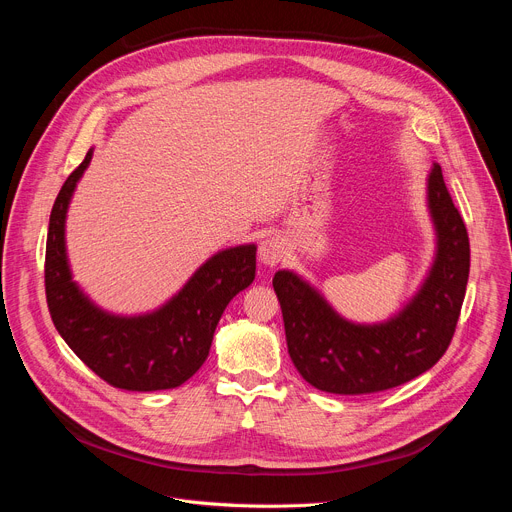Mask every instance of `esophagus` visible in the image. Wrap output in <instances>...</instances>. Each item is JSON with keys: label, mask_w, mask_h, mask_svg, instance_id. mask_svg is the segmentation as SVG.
<instances>
[{"label": "esophagus", "mask_w": 512, "mask_h": 512, "mask_svg": "<svg viewBox=\"0 0 512 512\" xmlns=\"http://www.w3.org/2000/svg\"><path fill=\"white\" fill-rule=\"evenodd\" d=\"M285 257V243L277 237H269L259 245V261L267 267L277 265Z\"/></svg>", "instance_id": "esophagus-1"}]
</instances>
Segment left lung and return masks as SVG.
<instances>
[{"label":"left lung","instance_id":"8db88e82","mask_svg":"<svg viewBox=\"0 0 512 512\" xmlns=\"http://www.w3.org/2000/svg\"><path fill=\"white\" fill-rule=\"evenodd\" d=\"M425 206L435 235L433 259L413 296L387 320H348L300 273L279 269L273 275L289 356L312 387L336 395L377 393L419 377L444 356L466 296L470 243L435 162Z\"/></svg>","mask_w":512,"mask_h":512}]
</instances>
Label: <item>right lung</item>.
<instances>
[{"mask_svg": "<svg viewBox=\"0 0 512 512\" xmlns=\"http://www.w3.org/2000/svg\"><path fill=\"white\" fill-rule=\"evenodd\" d=\"M93 160L60 188L46 241V300L64 342L103 381L125 391H162L186 383L208 356L229 302L255 279L257 245H237L208 257L176 294L143 314H115L95 304L72 277L66 251V216Z\"/></svg>", "mask_w": 512, "mask_h": 512, "instance_id": "right-lung-1", "label": "right lung"}]
</instances>
